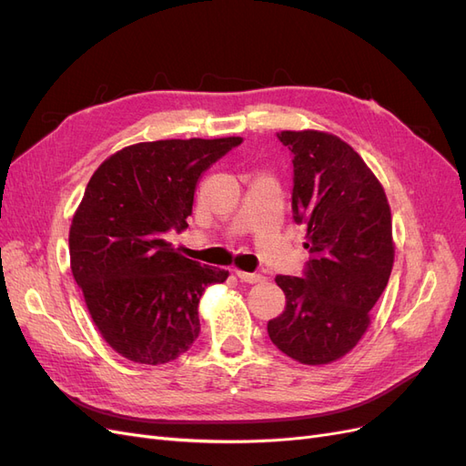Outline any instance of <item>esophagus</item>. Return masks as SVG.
Returning <instances> with one entry per match:
<instances>
[{
	"instance_id": "obj_1",
	"label": "esophagus",
	"mask_w": 466,
	"mask_h": 466,
	"mask_svg": "<svg viewBox=\"0 0 466 466\" xmlns=\"http://www.w3.org/2000/svg\"><path fill=\"white\" fill-rule=\"evenodd\" d=\"M237 278L241 281H247V284H257V281H262L264 276L262 274H255V272H245V270H235Z\"/></svg>"
}]
</instances>
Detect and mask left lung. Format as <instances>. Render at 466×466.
<instances>
[{"label": "left lung", "mask_w": 466, "mask_h": 466, "mask_svg": "<svg viewBox=\"0 0 466 466\" xmlns=\"http://www.w3.org/2000/svg\"><path fill=\"white\" fill-rule=\"evenodd\" d=\"M278 139L293 155V219L307 225L303 278L276 276L286 309L268 336L305 365L340 360L370 327V311L389 284L394 262L387 196L371 168L340 137L286 130Z\"/></svg>", "instance_id": "1"}]
</instances>
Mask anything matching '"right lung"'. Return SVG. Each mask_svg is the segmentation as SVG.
Returning <instances> with one entry per match:
<instances>
[{"label":"right lung","mask_w":466,"mask_h":466,"mask_svg":"<svg viewBox=\"0 0 466 466\" xmlns=\"http://www.w3.org/2000/svg\"><path fill=\"white\" fill-rule=\"evenodd\" d=\"M243 137L159 139L96 168L69 228V262L106 344L134 363L177 360L200 334L198 303L229 272L178 255L198 178Z\"/></svg>","instance_id":"1"}]
</instances>
